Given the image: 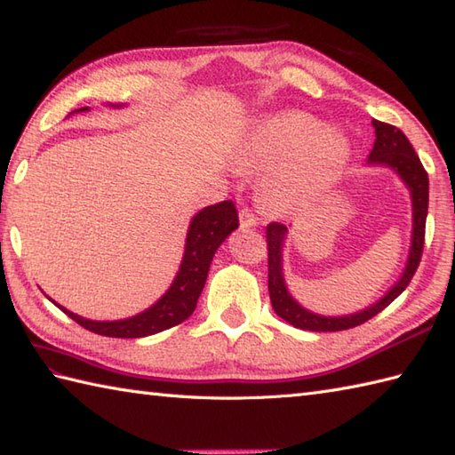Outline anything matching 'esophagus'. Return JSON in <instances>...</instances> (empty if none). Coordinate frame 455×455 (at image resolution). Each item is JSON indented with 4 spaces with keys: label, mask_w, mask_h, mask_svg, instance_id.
I'll use <instances>...</instances> for the list:
<instances>
[{
    "label": "esophagus",
    "mask_w": 455,
    "mask_h": 455,
    "mask_svg": "<svg viewBox=\"0 0 455 455\" xmlns=\"http://www.w3.org/2000/svg\"><path fill=\"white\" fill-rule=\"evenodd\" d=\"M238 225L243 230L254 228L258 225V219L252 215V211H250V209H243L238 212Z\"/></svg>",
    "instance_id": "esophagus-1"
}]
</instances>
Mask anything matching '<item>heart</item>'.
I'll use <instances>...</instances> for the list:
<instances>
[{"instance_id":"heart-1","label":"heart","mask_w":455,"mask_h":455,"mask_svg":"<svg viewBox=\"0 0 455 455\" xmlns=\"http://www.w3.org/2000/svg\"><path fill=\"white\" fill-rule=\"evenodd\" d=\"M347 156L350 142L346 134L323 127L303 111H283L256 121L235 150L240 168L267 170L262 199L274 215L316 201L340 176Z\"/></svg>"}]
</instances>
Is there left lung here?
I'll use <instances>...</instances> for the list:
<instances>
[{
    "mask_svg": "<svg viewBox=\"0 0 455 455\" xmlns=\"http://www.w3.org/2000/svg\"><path fill=\"white\" fill-rule=\"evenodd\" d=\"M375 129V142L373 148L367 156V166L370 168H385L397 173V178L404 183L409 189L411 205H412V230H411V246L409 256L404 262L403 272L397 282H395L387 291H385L375 303L370 307L360 308L352 315H338V316H326L308 311L297 299L291 295L285 282L283 274V248L289 235V227L272 222L267 227V289L269 299H272V307L277 316H282L285 323L293 324L301 331H313V332H336V331H347V328L360 326L371 316L381 313L385 307L391 305L412 279L417 272L422 246H424V227H427V215H428V173L424 172L422 164L414 152L412 144L404 137L403 131H399L393 124L381 123L373 119L371 121Z\"/></svg>",
    "mask_w": 455,
    "mask_h": 455,
    "instance_id": "8db88e82",
    "label": "left lung"
}]
</instances>
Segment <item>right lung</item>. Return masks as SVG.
<instances>
[{
	"instance_id": "add662e5",
	"label": "right lung",
	"mask_w": 455,
	"mask_h": 455,
	"mask_svg": "<svg viewBox=\"0 0 455 455\" xmlns=\"http://www.w3.org/2000/svg\"><path fill=\"white\" fill-rule=\"evenodd\" d=\"M111 109H123V103H108ZM90 111V108L76 109L74 113ZM238 228V215L236 209L230 201H220L215 205H209L205 209L197 211L191 217L186 236V248H183V258L176 277L170 283L156 303L144 308L142 313L121 318V321H92L68 311L62 305L51 301L64 311L68 316L74 318L76 323L82 324L88 331L111 336V338H144L150 334H158L162 331L176 326L191 316L196 311L197 299L205 287L207 274L212 262V256L219 250V246L225 243L227 236Z\"/></svg>"
}]
</instances>
